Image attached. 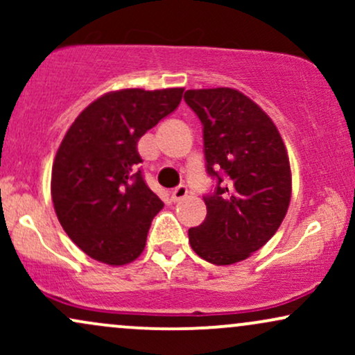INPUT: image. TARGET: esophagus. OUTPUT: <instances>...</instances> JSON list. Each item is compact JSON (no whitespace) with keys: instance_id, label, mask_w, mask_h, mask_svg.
I'll use <instances>...</instances> for the list:
<instances>
[{"instance_id":"1","label":"esophagus","mask_w":355,"mask_h":355,"mask_svg":"<svg viewBox=\"0 0 355 355\" xmlns=\"http://www.w3.org/2000/svg\"><path fill=\"white\" fill-rule=\"evenodd\" d=\"M187 195H189V189H187L185 185H178L177 189H175V190L172 191V198H173L175 202L183 200V198H185Z\"/></svg>"}]
</instances>
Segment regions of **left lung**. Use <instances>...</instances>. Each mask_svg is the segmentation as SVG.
<instances>
[{"instance_id":"1","label":"left lung","mask_w":355,"mask_h":355,"mask_svg":"<svg viewBox=\"0 0 355 355\" xmlns=\"http://www.w3.org/2000/svg\"><path fill=\"white\" fill-rule=\"evenodd\" d=\"M183 100L202 121L207 173L217 180L189 242L207 262L230 266L266 245L287 214V150L274 121L237 89H189Z\"/></svg>"}]
</instances>
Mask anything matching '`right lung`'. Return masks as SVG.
I'll return each instance as SVG.
<instances>
[{
  "mask_svg": "<svg viewBox=\"0 0 355 355\" xmlns=\"http://www.w3.org/2000/svg\"><path fill=\"white\" fill-rule=\"evenodd\" d=\"M183 88L120 89L88 105L61 141L51 198L68 237L92 259L123 266L144 252L164 202L148 189L137 144L175 112Z\"/></svg>",
  "mask_w": 355,
  "mask_h": 355,
  "instance_id": "1",
  "label": "right lung"
}]
</instances>
